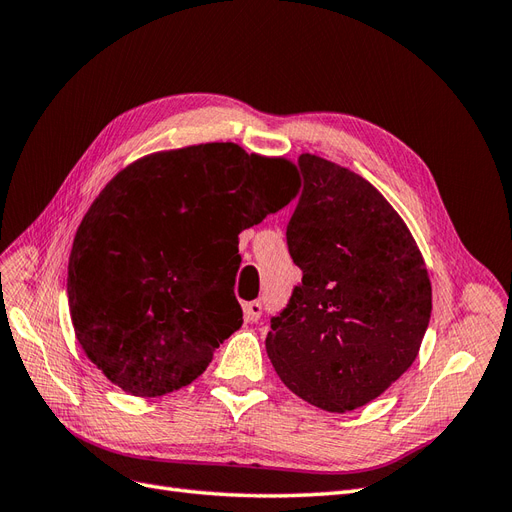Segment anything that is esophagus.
Instances as JSON below:
<instances>
[{
    "label": "esophagus",
    "mask_w": 512,
    "mask_h": 512,
    "mask_svg": "<svg viewBox=\"0 0 512 512\" xmlns=\"http://www.w3.org/2000/svg\"><path fill=\"white\" fill-rule=\"evenodd\" d=\"M243 314L247 322H258L262 316V303L260 301H252L243 305Z\"/></svg>",
    "instance_id": "obj_1"
}]
</instances>
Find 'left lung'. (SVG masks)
Instances as JSON below:
<instances>
[{
    "label": "left lung",
    "instance_id": "left-lung-1",
    "mask_svg": "<svg viewBox=\"0 0 512 512\" xmlns=\"http://www.w3.org/2000/svg\"><path fill=\"white\" fill-rule=\"evenodd\" d=\"M303 190L286 226L303 271L271 318L267 354L288 389L320 410L369 404L408 371L431 316V284L408 226L352 170L299 156Z\"/></svg>",
    "mask_w": 512,
    "mask_h": 512
}]
</instances>
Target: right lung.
I'll return each mask as SVG.
<instances>
[{
	"label": "right lung",
	"mask_w": 512,
	"mask_h": 512,
	"mask_svg": "<svg viewBox=\"0 0 512 512\" xmlns=\"http://www.w3.org/2000/svg\"><path fill=\"white\" fill-rule=\"evenodd\" d=\"M294 194L288 160L235 143L123 168L89 207L68 262L70 316L89 361L138 397L196 380L243 324L239 232Z\"/></svg>",
	"instance_id": "1"
}]
</instances>
